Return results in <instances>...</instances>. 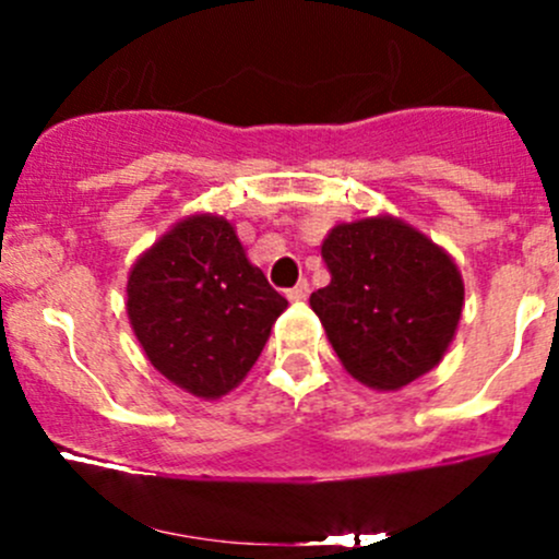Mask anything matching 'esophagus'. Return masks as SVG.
<instances>
[{
    "instance_id": "esophagus-1",
    "label": "esophagus",
    "mask_w": 559,
    "mask_h": 559,
    "mask_svg": "<svg viewBox=\"0 0 559 559\" xmlns=\"http://www.w3.org/2000/svg\"><path fill=\"white\" fill-rule=\"evenodd\" d=\"M308 292H311V286H308V281H300L297 286H292L289 292H286V297H289L292 302H302L308 297Z\"/></svg>"
}]
</instances>
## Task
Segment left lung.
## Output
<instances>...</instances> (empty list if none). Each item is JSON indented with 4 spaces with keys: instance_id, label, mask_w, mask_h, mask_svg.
I'll return each instance as SVG.
<instances>
[{
    "instance_id": "obj_1",
    "label": "left lung",
    "mask_w": 559,
    "mask_h": 559,
    "mask_svg": "<svg viewBox=\"0 0 559 559\" xmlns=\"http://www.w3.org/2000/svg\"><path fill=\"white\" fill-rule=\"evenodd\" d=\"M332 281L311 308L343 368L373 389H400L436 368L460 324V270L397 218L337 224L321 243Z\"/></svg>"
}]
</instances>
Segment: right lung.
I'll use <instances>...</instances> for the list:
<instances>
[{"label":"right lung","instance_id":"obj_1","mask_svg":"<svg viewBox=\"0 0 559 559\" xmlns=\"http://www.w3.org/2000/svg\"><path fill=\"white\" fill-rule=\"evenodd\" d=\"M289 306L246 259L233 224L191 216L132 267L127 311L162 376L197 397H222L246 379Z\"/></svg>","mask_w":559,"mask_h":559}]
</instances>
